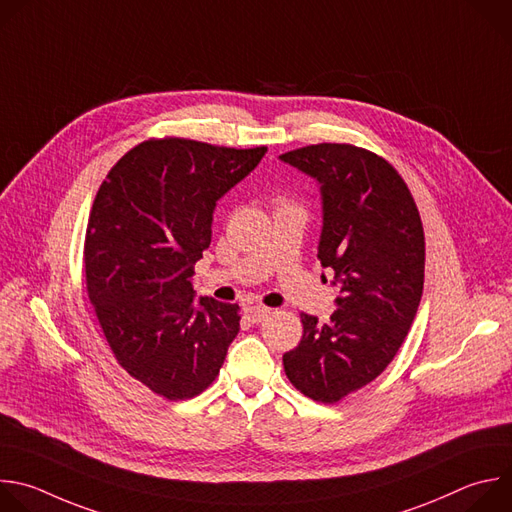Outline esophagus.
Segmentation results:
<instances>
[{
	"label": "esophagus",
	"mask_w": 512,
	"mask_h": 512,
	"mask_svg": "<svg viewBox=\"0 0 512 512\" xmlns=\"http://www.w3.org/2000/svg\"><path fill=\"white\" fill-rule=\"evenodd\" d=\"M246 317L252 323H262V321H266L270 317V309H266V306H248Z\"/></svg>",
	"instance_id": "1"
}]
</instances>
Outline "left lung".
<instances>
[{
    "label": "left lung",
    "mask_w": 512,
    "mask_h": 512,
    "mask_svg": "<svg viewBox=\"0 0 512 512\" xmlns=\"http://www.w3.org/2000/svg\"><path fill=\"white\" fill-rule=\"evenodd\" d=\"M280 161L321 185L317 256L341 290L325 325L300 315L302 339L282 363L300 393L335 403L373 381L407 337L424 290V228L401 175L367 149L321 143Z\"/></svg>",
    "instance_id": "left-lung-1"
}]
</instances>
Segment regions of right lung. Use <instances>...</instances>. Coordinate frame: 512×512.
<instances>
[{
  "mask_svg": "<svg viewBox=\"0 0 512 512\" xmlns=\"http://www.w3.org/2000/svg\"><path fill=\"white\" fill-rule=\"evenodd\" d=\"M189 139L133 147L102 181L84 240L86 290L119 365L177 401L218 377L240 306L201 296L193 264L212 242L216 203L264 157Z\"/></svg>",
  "mask_w": 512,
  "mask_h": 512,
  "instance_id": "obj_1",
  "label": "right lung"
}]
</instances>
